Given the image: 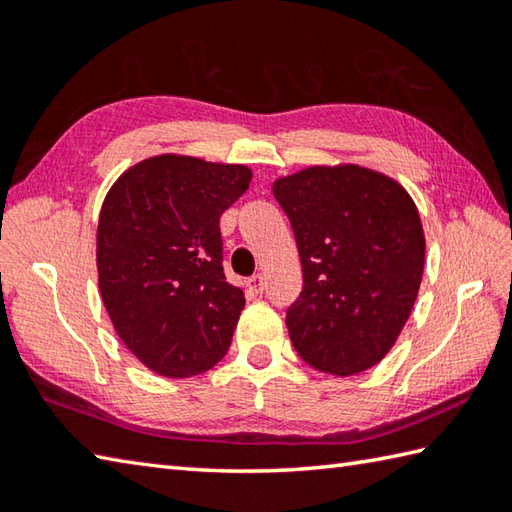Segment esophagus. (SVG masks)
<instances>
[{"label":"esophagus","instance_id":"obj_1","mask_svg":"<svg viewBox=\"0 0 512 512\" xmlns=\"http://www.w3.org/2000/svg\"><path fill=\"white\" fill-rule=\"evenodd\" d=\"M248 290L253 292V295H262V292L266 290V277L264 275H253L248 281H246Z\"/></svg>","mask_w":512,"mask_h":512}]
</instances>
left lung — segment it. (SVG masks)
<instances>
[{
    "instance_id": "left-lung-1",
    "label": "left lung",
    "mask_w": 512,
    "mask_h": 512,
    "mask_svg": "<svg viewBox=\"0 0 512 512\" xmlns=\"http://www.w3.org/2000/svg\"><path fill=\"white\" fill-rule=\"evenodd\" d=\"M297 239L303 290L286 312L310 367L354 376L383 361L405 328L424 268L411 195L358 165L308 167L273 184Z\"/></svg>"
}]
</instances>
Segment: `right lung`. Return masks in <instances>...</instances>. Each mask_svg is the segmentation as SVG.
Here are the masks:
<instances>
[{"label": "right lung", "mask_w": 512, "mask_h": 512, "mask_svg": "<svg viewBox=\"0 0 512 512\" xmlns=\"http://www.w3.org/2000/svg\"><path fill=\"white\" fill-rule=\"evenodd\" d=\"M250 178L244 165L162 154L107 191L96 231L101 297L151 372L195 376L228 352L246 299L224 277L220 215Z\"/></svg>", "instance_id": "1"}]
</instances>
